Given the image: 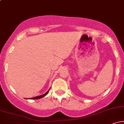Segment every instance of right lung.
Segmentation results:
<instances>
[{
    "instance_id": "add662e5",
    "label": "right lung",
    "mask_w": 124,
    "mask_h": 124,
    "mask_svg": "<svg viewBox=\"0 0 124 124\" xmlns=\"http://www.w3.org/2000/svg\"><path fill=\"white\" fill-rule=\"evenodd\" d=\"M49 90L47 92H46V93H45V94H42V95H41V96H37V97H33V98H31V99H41V98H42V97H44V96H46V94H48V92H49Z\"/></svg>"
}]
</instances>
